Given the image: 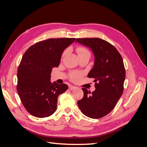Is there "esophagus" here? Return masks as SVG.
Instances as JSON below:
<instances>
[{
	"instance_id": "obj_1",
	"label": "esophagus",
	"mask_w": 147,
	"mask_h": 147,
	"mask_svg": "<svg viewBox=\"0 0 147 147\" xmlns=\"http://www.w3.org/2000/svg\"><path fill=\"white\" fill-rule=\"evenodd\" d=\"M75 88H76V87L74 86H72V85H70L69 86V89L70 90H74V89H75Z\"/></svg>"
}]
</instances>
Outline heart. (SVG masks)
<instances>
[{"label": "heart", "mask_w": 147, "mask_h": 147, "mask_svg": "<svg viewBox=\"0 0 147 147\" xmlns=\"http://www.w3.org/2000/svg\"><path fill=\"white\" fill-rule=\"evenodd\" d=\"M77 51L78 53V55H80L82 54H84V53H89L88 50L87 49H86L85 48L83 47H78L77 49ZM67 53V51H65L63 54V56H64ZM82 74L80 72H74L72 74L70 75V78L73 81H77L78 80L81 78Z\"/></svg>", "instance_id": "1"}]
</instances>
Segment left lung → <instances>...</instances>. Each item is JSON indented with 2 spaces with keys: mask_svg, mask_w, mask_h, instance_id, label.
<instances>
[{
  "mask_svg": "<svg viewBox=\"0 0 147 147\" xmlns=\"http://www.w3.org/2000/svg\"><path fill=\"white\" fill-rule=\"evenodd\" d=\"M75 42L90 48L94 56L88 77L94 78L96 90L91 92L82 88L84 96L77 102L78 107L89 118H102L114 109L123 92L126 72L122 57L114 46L101 38H77Z\"/></svg>",
  "mask_w": 147,
  "mask_h": 147,
  "instance_id": "obj_1",
  "label": "left lung"
}]
</instances>
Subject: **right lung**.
Masks as SVG:
<instances>
[{"label":"right lung","instance_id":"1","mask_svg":"<svg viewBox=\"0 0 147 147\" xmlns=\"http://www.w3.org/2000/svg\"><path fill=\"white\" fill-rule=\"evenodd\" d=\"M75 38H50L37 42L25 52L17 73V91L28 112L37 118L50 116L57 109V97L68 89L65 84L50 81L53 67Z\"/></svg>","mask_w":147,"mask_h":147}]
</instances>
